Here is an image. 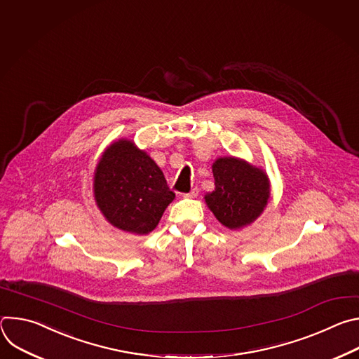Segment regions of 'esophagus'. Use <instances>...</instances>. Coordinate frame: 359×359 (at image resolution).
<instances>
[{
  "label": "esophagus",
  "mask_w": 359,
  "mask_h": 359,
  "mask_svg": "<svg viewBox=\"0 0 359 359\" xmlns=\"http://www.w3.org/2000/svg\"><path fill=\"white\" fill-rule=\"evenodd\" d=\"M197 194H198V189H197V187H194V189H191L189 193H184V194H183V197L193 198V197H197Z\"/></svg>",
  "instance_id": "esophagus-1"
}]
</instances>
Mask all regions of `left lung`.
Instances as JSON below:
<instances>
[{
  "label": "left lung",
  "instance_id": "8db88e82",
  "mask_svg": "<svg viewBox=\"0 0 359 359\" xmlns=\"http://www.w3.org/2000/svg\"><path fill=\"white\" fill-rule=\"evenodd\" d=\"M212 169L216 187L204 196L209 209L230 230L251 224L270 200L267 173L233 156L219 158Z\"/></svg>",
  "mask_w": 359,
  "mask_h": 359
}]
</instances>
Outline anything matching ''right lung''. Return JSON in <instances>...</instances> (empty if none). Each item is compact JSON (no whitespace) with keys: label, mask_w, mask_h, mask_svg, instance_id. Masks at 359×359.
<instances>
[{"label":"right lung","mask_w":359,"mask_h":359,"mask_svg":"<svg viewBox=\"0 0 359 359\" xmlns=\"http://www.w3.org/2000/svg\"><path fill=\"white\" fill-rule=\"evenodd\" d=\"M93 194L105 219L133 234L155 229L175 198L161 168L128 139L114 142L100 156Z\"/></svg>","instance_id":"right-lung-1"}]
</instances>
